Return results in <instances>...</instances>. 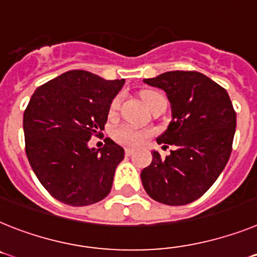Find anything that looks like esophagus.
Segmentation results:
<instances>
[{"label":"esophagus","instance_id":"34e87169","mask_svg":"<svg viewBox=\"0 0 257 257\" xmlns=\"http://www.w3.org/2000/svg\"><path fill=\"white\" fill-rule=\"evenodd\" d=\"M124 155H126V156L134 155V150H133V148H126V150H124Z\"/></svg>","mask_w":257,"mask_h":257}]
</instances>
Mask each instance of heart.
Masks as SVG:
<instances>
[{"label": "heart", "instance_id": "obj_1", "mask_svg": "<svg viewBox=\"0 0 257 257\" xmlns=\"http://www.w3.org/2000/svg\"><path fill=\"white\" fill-rule=\"evenodd\" d=\"M164 98V96L160 95L159 92H146L143 93V101L147 106L152 107L156 102ZM120 105V97L117 96V97L113 98V101L110 102V107H109V113L110 115H114L117 113L118 107ZM150 135L148 131H142L138 130V128H134L131 126H127V124H122V126L114 128L113 133H111V137L113 139L117 142V143L122 144V146H128V147H135L139 146L144 142L147 137Z\"/></svg>", "mask_w": 257, "mask_h": 257}]
</instances>
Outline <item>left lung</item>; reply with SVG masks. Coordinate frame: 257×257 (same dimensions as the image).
I'll return each instance as SVG.
<instances>
[{
	"mask_svg": "<svg viewBox=\"0 0 257 257\" xmlns=\"http://www.w3.org/2000/svg\"><path fill=\"white\" fill-rule=\"evenodd\" d=\"M144 83L166 92L172 122L157 143L170 155L152 152L142 170L144 190L166 205H185L203 196L229 161L236 114L226 89L197 71H168Z\"/></svg>",
	"mask_w": 257,
	"mask_h": 257,
	"instance_id": "1",
	"label": "left lung"
}]
</instances>
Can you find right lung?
<instances>
[{"label": "right lung", "instance_id": "right-lung-1", "mask_svg": "<svg viewBox=\"0 0 257 257\" xmlns=\"http://www.w3.org/2000/svg\"><path fill=\"white\" fill-rule=\"evenodd\" d=\"M123 79L105 80L71 70L40 85L23 115L26 155L37 179L61 203L84 207L110 192L124 151L106 138L100 150L88 148L100 135L110 102Z\"/></svg>", "mask_w": 257, "mask_h": 257}]
</instances>
